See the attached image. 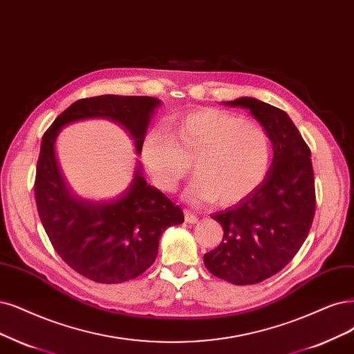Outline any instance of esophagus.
<instances>
[{"label": "esophagus", "instance_id": "34e87169", "mask_svg": "<svg viewBox=\"0 0 354 354\" xmlns=\"http://www.w3.org/2000/svg\"><path fill=\"white\" fill-rule=\"evenodd\" d=\"M185 213V221L187 223H191V225H195L198 221V217H197V214H195L194 212H191V210H185L184 212Z\"/></svg>", "mask_w": 354, "mask_h": 354}]
</instances>
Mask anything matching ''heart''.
Wrapping results in <instances>:
<instances>
[{
  "label": "heart",
  "instance_id": "obj_1",
  "mask_svg": "<svg viewBox=\"0 0 354 354\" xmlns=\"http://www.w3.org/2000/svg\"><path fill=\"white\" fill-rule=\"evenodd\" d=\"M142 160L154 184L174 191L192 167L197 170L184 198L191 204H236L258 189L271 162V141L263 125L217 109L178 118L170 136L150 129L142 142Z\"/></svg>",
  "mask_w": 354,
  "mask_h": 354
}]
</instances>
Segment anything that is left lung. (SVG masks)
Wrapping results in <instances>:
<instances>
[{
  "mask_svg": "<svg viewBox=\"0 0 354 354\" xmlns=\"http://www.w3.org/2000/svg\"><path fill=\"white\" fill-rule=\"evenodd\" d=\"M250 111L271 141L272 162L250 197L212 214L223 239L204 255L213 276L245 286L277 274L304 245L315 214L310 150L284 111L254 97L225 102Z\"/></svg>",
  "mask_w": 354,
  "mask_h": 354,
  "instance_id": "obj_1",
  "label": "left lung"
}]
</instances>
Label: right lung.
Returning a JSON list of instances; mask_svg holds the SVG:
<instances>
[{"label":"right lung","mask_w":354,"mask_h":354,"mask_svg":"<svg viewBox=\"0 0 354 354\" xmlns=\"http://www.w3.org/2000/svg\"><path fill=\"white\" fill-rule=\"evenodd\" d=\"M162 100L150 96L102 95L80 99L52 122L41 144L35 180L37 213L58 255L96 283L138 277L157 257L163 232L184 223V213L163 192L147 185L137 159L129 185L113 198L78 197L65 180L55 151L61 129L84 120H108L133 138L137 156Z\"/></svg>","instance_id":"1"}]
</instances>
